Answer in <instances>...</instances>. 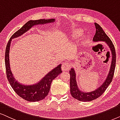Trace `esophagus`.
Here are the masks:
<instances>
[{"instance_id": "34e87169", "label": "esophagus", "mask_w": 120, "mask_h": 120, "mask_svg": "<svg viewBox=\"0 0 120 120\" xmlns=\"http://www.w3.org/2000/svg\"><path fill=\"white\" fill-rule=\"evenodd\" d=\"M69 69H70V65L69 64V63H64L63 64H62L61 69L63 71H68Z\"/></svg>"}]
</instances>
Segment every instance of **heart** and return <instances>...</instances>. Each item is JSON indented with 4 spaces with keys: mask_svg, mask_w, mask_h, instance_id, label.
<instances>
[{
    "mask_svg": "<svg viewBox=\"0 0 120 120\" xmlns=\"http://www.w3.org/2000/svg\"><path fill=\"white\" fill-rule=\"evenodd\" d=\"M83 30L81 29H77L72 30L71 33V36L73 39H78L80 38V36L82 34Z\"/></svg>",
    "mask_w": 120,
    "mask_h": 120,
    "instance_id": "obj_1",
    "label": "heart"
}]
</instances>
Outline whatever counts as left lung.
Listing matches in <instances>:
<instances>
[{"mask_svg":"<svg viewBox=\"0 0 120 120\" xmlns=\"http://www.w3.org/2000/svg\"><path fill=\"white\" fill-rule=\"evenodd\" d=\"M95 25L96 30V33L94 36L93 41L95 42L104 41L107 44L111 51V64L110 70L106 79L102 84V85L98 87L95 91H92L89 92H82L79 89L76 81V74L75 70L73 68H71L69 71L70 75V85L71 94L74 98H76L79 101H83V102L94 100L102 95V94L105 91L107 87L112 80L113 75H114L115 66H116V52H115V47L112 42L109 38V36L104 32L102 28L98 24L95 22Z\"/></svg>","mask_w":120,"mask_h":120,"instance_id":"8db88e82","label":"left lung"}]
</instances>
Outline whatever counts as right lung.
<instances>
[{
  "label": "right lung",
  "instance_id": "1",
  "mask_svg": "<svg viewBox=\"0 0 120 120\" xmlns=\"http://www.w3.org/2000/svg\"><path fill=\"white\" fill-rule=\"evenodd\" d=\"M54 22H55L54 19L29 20L11 36L6 47L5 64L8 80L14 91L16 92L18 95H19L20 98H22L23 99L28 101H30V102H36V101H40L45 98V97L48 95L50 89L51 82L62 72L61 69V65L60 64L56 68H54L51 71H50L49 73L46 74L42 78V80H40V81H39L38 83H36V84L33 85H24L19 84L17 81H15L10 70L9 53L11 39L21 36L24 33L26 32L34 25H38V24H44Z\"/></svg>",
  "mask_w": 120,
  "mask_h": 120
}]
</instances>
